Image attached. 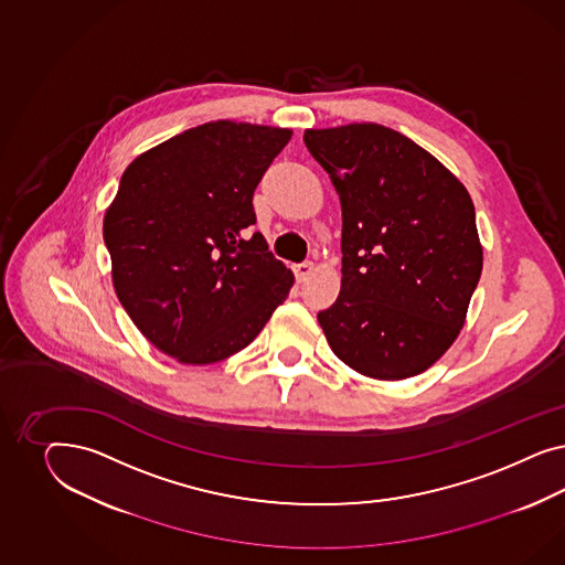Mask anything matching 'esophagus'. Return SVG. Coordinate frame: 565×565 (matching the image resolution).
<instances>
[{
    "label": "esophagus",
    "mask_w": 565,
    "mask_h": 565,
    "mask_svg": "<svg viewBox=\"0 0 565 565\" xmlns=\"http://www.w3.org/2000/svg\"><path fill=\"white\" fill-rule=\"evenodd\" d=\"M312 269H315V265L307 260V263H300V265H296L294 267V274H296V279L298 281H307L308 275L312 274Z\"/></svg>",
    "instance_id": "34e87169"
}]
</instances>
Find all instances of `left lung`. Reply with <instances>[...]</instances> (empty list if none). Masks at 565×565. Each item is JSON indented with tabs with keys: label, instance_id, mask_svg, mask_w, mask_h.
<instances>
[{
	"label": "left lung",
	"instance_id": "left-lung-1",
	"mask_svg": "<svg viewBox=\"0 0 565 565\" xmlns=\"http://www.w3.org/2000/svg\"><path fill=\"white\" fill-rule=\"evenodd\" d=\"M342 203V290L317 315L356 373H425L460 335L482 271L475 205L439 159L381 124L305 132Z\"/></svg>",
	"mask_w": 565,
	"mask_h": 565
}]
</instances>
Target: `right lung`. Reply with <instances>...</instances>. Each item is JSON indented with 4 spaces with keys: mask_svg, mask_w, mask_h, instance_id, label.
Here are the masks:
<instances>
[{
    "mask_svg": "<svg viewBox=\"0 0 565 565\" xmlns=\"http://www.w3.org/2000/svg\"><path fill=\"white\" fill-rule=\"evenodd\" d=\"M290 128L206 121L138 154L103 217L111 279L138 331L182 364L246 348L294 286L253 194Z\"/></svg>",
    "mask_w": 565,
    "mask_h": 565,
    "instance_id": "obj_1",
    "label": "right lung"
}]
</instances>
